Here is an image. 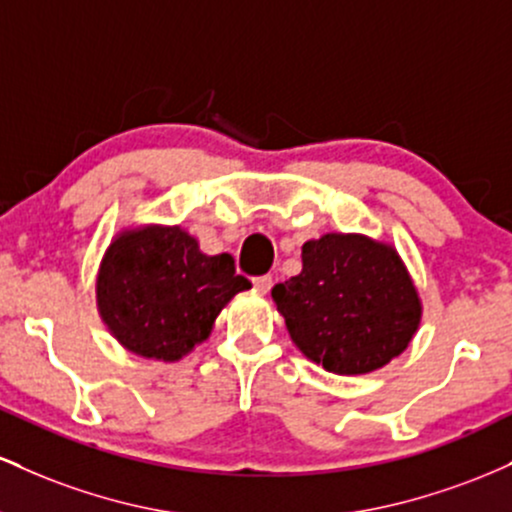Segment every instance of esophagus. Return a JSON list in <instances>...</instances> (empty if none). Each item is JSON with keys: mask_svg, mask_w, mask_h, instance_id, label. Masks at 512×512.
Segmentation results:
<instances>
[{"mask_svg": "<svg viewBox=\"0 0 512 512\" xmlns=\"http://www.w3.org/2000/svg\"><path fill=\"white\" fill-rule=\"evenodd\" d=\"M252 286H255V289L260 293H267L269 289H272V276H269V274L255 276V279H252Z\"/></svg>", "mask_w": 512, "mask_h": 512, "instance_id": "esophagus-1", "label": "esophagus"}]
</instances>
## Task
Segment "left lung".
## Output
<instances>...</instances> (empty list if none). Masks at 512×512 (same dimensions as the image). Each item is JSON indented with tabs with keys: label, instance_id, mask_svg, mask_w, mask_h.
Masks as SVG:
<instances>
[{
	"label": "left lung",
	"instance_id": "obj_1",
	"mask_svg": "<svg viewBox=\"0 0 512 512\" xmlns=\"http://www.w3.org/2000/svg\"><path fill=\"white\" fill-rule=\"evenodd\" d=\"M286 330L310 361L337 375L383 368L402 354L421 305L397 252L327 233L303 245V272L272 289Z\"/></svg>",
	"mask_w": 512,
	"mask_h": 512
}]
</instances>
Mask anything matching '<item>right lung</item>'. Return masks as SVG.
<instances>
[{
	"label": "right lung",
	"mask_w": 512,
	"mask_h": 512,
	"mask_svg": "<svg viewBox=\"0 0 512 512\" xmlns=\"http://www.w3.org/2000/svg\"><path fill=\"white\" fill-rule=\"evenodd\" d=\"M250 281L231 255H204L180 228L127 231L98 272V310L134 354L178 361L209 337L221 308Z\"/></svg>",
	"instance_id": "add662e5"
}]
</instances>
